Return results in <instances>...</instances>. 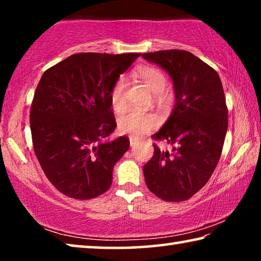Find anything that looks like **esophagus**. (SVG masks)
I'll return each instance as SVG.
<instances>
[{
  "label": "esophagus",
  "instance_id": "34e87169",
  "mask_svg": "<svg viewBox=\"0 0 261 261\" xmlns=\"http://www.w3.org/2000/svg\"><path fill=\"white\" fill-rule=\"evenodd\" d=\"M129 139H130V146H131V148H134L137 145V143H138V139L135 138V137H130Z\"/></svg>",
  "mask_w": 261,
  "mask_h": 261
}]
</instances>
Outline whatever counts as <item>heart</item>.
<instances>
[{
    "instance_id": "b5f03b06",
    "label": "heart",
    "mask_w": 261,
    "mask_h": 261,
    "mask_svg": "<svg viewBox=\"0 0 261 261\" xmlns=\"http://www.w3.org/2000/svg\"><path fill=\"white\" fill-rule=\"evenodd\" d=\"M138 76L148 90L154 93V98L161 103H167L169 95L163 91L166 86V74L160 69L154 67H141L138 69ZM123 87L124 79L120 78L114 84L109 93V102L115 112H121L124 108L123 101ZM158 120L155 115L148 113H141L138 110H131L118 118V127L123 132L130 134L135 137H140L152 130L156 125Z\"/></svg>"
}]
</instances>
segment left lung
<instances>
[{
    "label": "left lung",
    "mask_w": 261,
    "mask_h": 261,
    "mask_svg": "<svg viewBox=\"0 0 261 261\" xmlns=\"http://www.w3.org/2000/svg\"><path fill=\"white\" fill-rule=\"evenodd\" d=\"M143 57L173 79L175 107L162 129L152 136L177 146L154 154L144 166L149 191L166 201H184L208 182L222 153L228 108L218 72L190 51L170 49Z\"/></svg>",
    "instance_id": "8db88e82"
}]
</instances>
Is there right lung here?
Instances as JSON below:
<instances>
[{
  "label": "right lung",
  "mask_w": 261,
  "mask_h": 261,
  "mask_svg": "<svg viewBox=\"0 0 261 261\" xmlns=\"http://www.w3.org/2000/svg\"><path fill=\"white\" fill-rule=\"evenodd\" d=\"M140 54L79 53L43 72L30 113L34 153L65 196L92 199L112 185L127 137L105 141L116 127L109 93Z\"/></svg>",
  "instance_id": "add662e5"
}]
</instances>
